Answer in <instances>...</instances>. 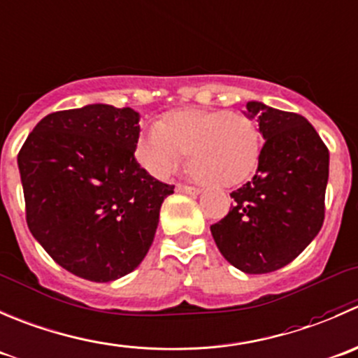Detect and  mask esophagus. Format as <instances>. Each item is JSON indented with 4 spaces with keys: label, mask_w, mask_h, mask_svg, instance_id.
<instances>
[{
    "label": "esophagus",
    "mask_w": 358,
    "mask_h": 358,
    "mask_svg": "<svg viewBox=\"0 0 358 358\" xmlns=\"http://www.w3.org/2000/svg\"><path fill=\"white\" fill-rule=\"evenodd\" d=\"M176 191H179V193H186V194H198L200 193V189L194 186H187V184H178L176 186Z\"/></svg>",
    "instance_id": "esophagus-1"
}]
</instances>
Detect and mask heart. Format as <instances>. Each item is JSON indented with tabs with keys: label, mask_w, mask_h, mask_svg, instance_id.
<instances>
[{
	"label": "heart",
	"mask_w": 358,
	"mask_h": 358,
	"mask_svg": "<svg viewBox=\"0 0 358 358\" xmlns=\"http://www.w3.org/2000/svg\"><path fill=\"white\" fill-rule=\"evenodd\" d=\"M261 137L243 113L224 109H179L137 143V158L157 178H167L189 155V171L207 186L238 184L256 169Z\"/></svg>",
	"instance_id": "1"
}]
</instances>
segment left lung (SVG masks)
<instances>
[{"mask_svg":"<svg viewBox=\"0 0 358 358\" xmlns=\"http://www.w3.org/2000/svg\"><path fill=\"white\" fill-rule=\"evenodd\" d=\"M264 144L257 172L231 193L229 212L210 226L228 263L250 275L271 273L303 252L325 217L329 150L298 113L247 102Z\"/></svg>","mask_w":358,"mask_h":358,"instance_id":"obj_1","label":"left lung"}]
</instances>
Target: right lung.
<instances>
[{"label": "right lung", "mask_w": 358, "mask_h": 358, "mask_svg": "<svg viewBox=\"0 0 358 358\" xmlns=\"http://www.w3.org/2000/svg\"><path fill=\"white\" fill-rule=\"evenodd\" d=\"M141 115L90 104L45 116L19 151L29 231L64 270L111 282L146 257L172 184L136 160Z\"/></svg>", "instance_id": "1"}]
</instances>
